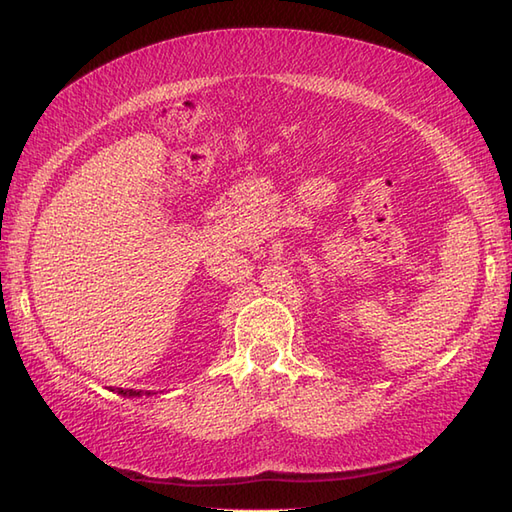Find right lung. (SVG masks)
Masks as SVG:
<instances>
[{
  "label": "right lung",
  "instance_id": "1",
  "mask_svg": "<svg viewBox=\"0 0 512 512\" xmlns=\"http://www.w3.org/2000/svg\"><path fill=\"white\" fill-rule=\"evenodd\" d=\"M118 391V394H123V396H149L151 394V391H134V389H121V387H118L116 389Z\"/></svg>",
  "mask_w": 512,
  "mask_h": 512
}]
</instances>
